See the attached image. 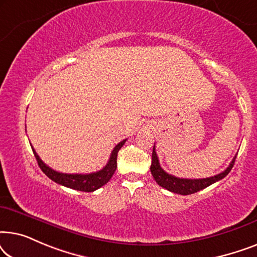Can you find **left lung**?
Instances as JSON below:
<instances>
[{
    "label": "left lung",
    "mask_w": 257,
    "mask_h": 257,
    "mask_svg": "<svg viewBox=\"0 0 257 257\" xmlns=\"http://www.w3.org/2000/svg\"><path fill=\"white\" fill-rule=\"evenodd\" d=\"M235 159L236 157L231 160L226 170L221 173L214 175V177L209 178H203V179H182L174 177V175L168 174L161 168L159 164V159H158L157 152H156V146H153V152H152V164H151V173H152L154 180L157 181V184L161 186V187L166 188L167 191L177 193V194L181 195H189L193 193H196L201 189L208 187L214 182L221 180L231 171V168L234 166Z\"/></svg>",
    "instance_id": "obj_1"
}]
</instances>
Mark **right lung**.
I'll use <instances>...</instances> for the list:
<instances>
[{"mask_svg": "<svg viewBox=\"0 0 257 257\" xmlns=\"http://www.w3.org/2000/svg\"><path fill=\"white\" fill-rule=\"evenodd\" d=\"M126 139L122 140V142L119 143L118 145L114 147L110 156V159L107 161L106 166L101 168L100 171L89 174H66L52 170V168H50L48 165H45L43 161H42V159L38 157V154L36 153V151L34 150L33 146H31V149H33V152L38 163V166H40L41 170L43 171V173L47 175L49 179H51L52 181L57 182V184L62 186H65V187L76 189V191L93 192L96 191V189L100 188L101 186H104L106 182L110 181L112 175L114 174L115 168H117L118 152L122 147V145H124Z\"/></svg>", "mask_w": 257, "mask_h": 257, "instance_id": "1", "label": "right lung"}]
</instances>
